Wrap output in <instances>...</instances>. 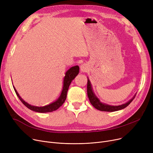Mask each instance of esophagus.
I'll use <instances>...</instances> for the list:
<instances>
[{
	"label": "esophagus",
	"mask_w": 153,
	"mask_h": 153,
	"mask_svg": "<svg viewBox=\"0 0 153 153\" xmlns=\"http://www.w3.org/2000/svg\"><path fill=\"white\" fill-rule=\"evenodd\" d=\"M88 70V67L86 64H85V63L82 64L80 66V71L82 72H83V73L86 72Z\"/></svg>",
	"instance_id": "obj_1"
}]
</instances>
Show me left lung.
Masks as SVG:
<instances>
[{
	"label": "left lung",
	"instance_id": "left-lung-1",
	"mask_svg": "<svg viewBox=\"0 0 153 153\" xmlns=\"http://www.w3.org/2000/svg\"><path fill=\"white\" fill-rule=\"evenodd\" d=\"M87 94H88V97L91 104L96 109H97V110L101 111L113 112V111L123 110V109H124L125 108L128 106L131 103V102L133 100V99L135 98L136 93L134 94L131 99L129 100L128 102H126L125 104H123L118 106H113V105H107L106 103L101 102L100 100L98 99V98L96 96V94H94L92 88V85L88 77V82H87Z\"/></svg>",
	"mask_w": 153,
	"mask_h": 153
}]
</instances>
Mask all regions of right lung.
<instances>
[{"instance_id":"add662e5","label":"right lung","mask_w":153,"mask_h":153,"mask_svg":"<svg viewBox=\"0 0 153 153\" xmlns=\"http://www.w3.org/2000/svg\"><path fill=\"white\" fill-rule=\"evenodd\" d=\"M79 69V67L78 65H76V66L71 67L70 69H68L66 71V73H65V77L63 78V88H62L60 97L56 100L53 101V102H52V103L44 106H35L29 105L28 103L25 102V101L20 97L17 91L16 90L15 87H14V86L13 85V89L15 90L18 98L22 101V103L28 109H30V110L35 112H38V113L52 112L53 111L56 110L57 109H59L64 103L65 100L67 98V91L69 88V86L73 79H74L78 74Z\"/></svg>"}]
</instances>
